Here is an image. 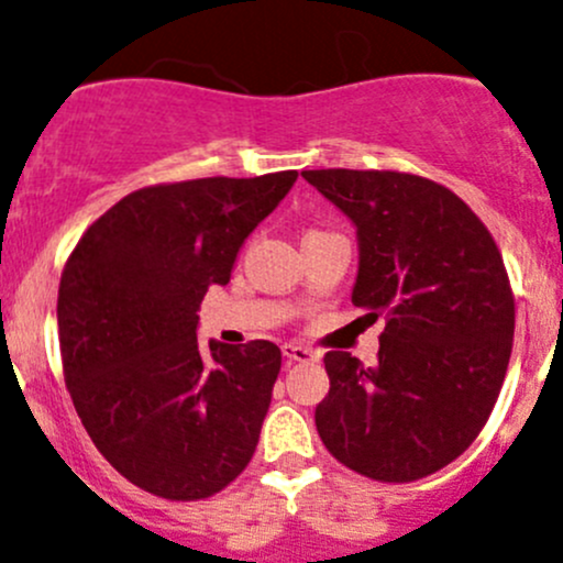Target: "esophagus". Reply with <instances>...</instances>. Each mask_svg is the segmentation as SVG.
Wrapping results in <instances>:
<instances>
[{
  "label": "esophagus",
  "instance_id": "1",
  "mask_svg": "<svg viewBox=\"0 0 563 563\" xmlns=\"http://www.w3.org/2000/svg\"><path fill=\"white\" fill-rule=\"evenodd\" d=\"M282 352H284V357H287L289 363H292V361H295V363L317 361V357H320V352L309 350V346H300V344H284Z\"/></svg>",
  "mask_w": 563,
  "mask_h": 563
}]
</instances>
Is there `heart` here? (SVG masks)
Wrapping results in <instances>:
<instances>
[{"label": "heart", "instance_id": "b5f03b06", "mask_svg": "<svg viewBox=\"0 0 563 563\" xmlns=\"http://www.w3.org/2000/svg\"><path fill=\"white\" fill-rule=\"evenodd\" d=\"M311 233H317V230H311Z\"/></svg>", "mask_w": 563, "mask_h": 563}]
</instances>
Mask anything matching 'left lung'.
<instances>
[{
    "label": "left lung",
    "instance_id": "8db88e82",
    "mask_svg": "<svg viewBox=\"0 0 563 563\" xmlns=\"http://www.w3.org/2000/svg\"><path fill=\"white\" fill-rule=\"evenodd\" d=\"M355 222L352 303L385 317L379 363L328 352L314 411L335 461L379 483L453 463L488 422L515 335V295L494 235L455 192L398 170H303Z\"/></svg>",
    "mask_w": 563,
    "mask_h": 563
}]
</instances>
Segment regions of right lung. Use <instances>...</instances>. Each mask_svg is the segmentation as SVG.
<instances>
[{"instance_id": "add662e5", "label": "right lung", "mask_w": 563, "mask_h": 563, "mask_svg": "<svg viewBox=\"0 0 563 563\" xmlns=\"http://www.w3.org/2000/svg\"><path fill=\"white\" fill-rule=\"evenodd\" d=\"M298 173L154 184L121 197L75 243L59 282L67 390L121 477L170 501L228 488L249 466L282 350L197 344V311L228 284L246 235Z\"/></svg>"}]
</instances>
